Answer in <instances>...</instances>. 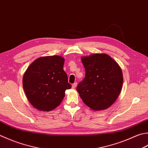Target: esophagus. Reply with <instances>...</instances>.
Instances as JSON below:
<instances>
[{"instance_id":"1","label":"esophagus","mask_w":148,"mask_h":148,"mask_svg":"<svg viewBox=\"0 0 148 148\" xmlns=\"http://www.w3.org/2000/svg\"><path fill=\"white\" fill-rule=\"evenodd\" d=\"M76 86H77V83H73L72 85V88H75L76 87Z\"/></svg>"}]
</instances>
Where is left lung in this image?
Returning a JSON list of instances; mask_svg holds the SVG:
<instances>
[{
	"mask_svg": "<svg viewBox=\"0 0 148 148\" xmlns=\"http://www.w3.org/2000/svg\"><path fill=\"white\" fill-rule=\"evenodd\" d=\"M85 77L77 86L85 104L94 110L109 108L117 99L123 83L121 69L106 54L82 57Z\"/></svg>",
	"mask_w": 148,
	"mask_h": 148,
	"instance_id": "1",
	"label": "left lung"
}]
</instances>
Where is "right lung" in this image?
I'll return each instance as SVG.
<instances>
[{
  "mask_svg": "<svg viewBox=\"0 0 148 148\" xmlns=\"http://www.w3.org/2000/svg\"><path fill=\"white\" fill-rule=\"evenodd\" d=\"M63 65L62 57L51 56L39 58L29 66L23 77V87L34 108L52 110L62 102L66 90L71 88Z\"/></svg>",
  "mask_w": 148,
  "mask_h": 148,
  "instance_id": "obj_1",
  "label": "right lung"
}]
</instances>
